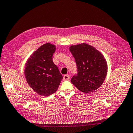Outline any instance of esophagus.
<instances>
[{
  "mask_svg": "<svg viewBox=\"0 0 133 133\" xmlns=\"http://www.w3.org/2000/svg\"><path fill=\"white\" fill-rule=\"evenodd\" d=\"M70 79V75H64L63 77V80L64 81H67V80H69Z\"/></svg>",
  "mask_w": 133,
  "mask_h": 133,
  "instance_id": "34e87169",
  "label": "esophagus"
}]
</instances>
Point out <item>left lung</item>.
<instances>
[{
  "mask_svg": "<svg viewBox=\"0 0 133 133\" xmlns=\"http://www.w3.org/2000/svg\"><path fill=\"white\" fill-rule=\"evenodd\" d=\"M76 63L77 74L71 79L76 88L84 93L96 90L105 79L108 65L105 58L98 50L86 43L69 47Z\"/></svg>",
  "mask_w": 133,
  "mask_h": 133,
  "instance_id": "obj_1",
  "label": "left lung"
}]
</instances>
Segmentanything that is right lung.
<instances>
[{"label":"right lung","instance_id":"right-lung-1","mask_svg":"<svg viewBox=\"0 0 133 133\" xmlns=\"http://www.w3.org/2000/svg\"><path fill=\"white\" fill-rule=\"evenodd\" d=\"M55 45H42L30 56L25 66L26 82L34 91L42 96L56 92L62 81V75L52 61Z\"/></svg>","mask_w":133,"mask_h":133}]
</instances>
